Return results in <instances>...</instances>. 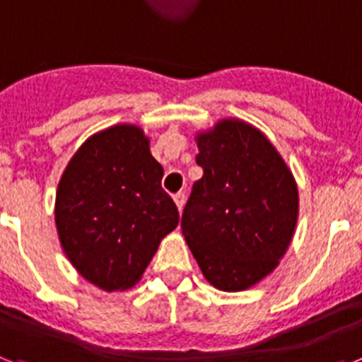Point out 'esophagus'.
Returning a JSON list of instances; mask_svg holds the SVG:
<instances>
[{"instance_id":"esophagus-1","label":"esophagus","mask_w":362,"mask_h":362,"mask_svg":"<svg viewBox=\"0 0 362 362\" xmlns=\"http://www.w3.org/2000/svg\"><path fill=\"white\" fill-rule=\"evenodd\" d=\"M175 204H176V208H178V211H182V208H184V204H186V193H184V191H180V193H176V195H175Z\"/></svg>"}]
</instances>
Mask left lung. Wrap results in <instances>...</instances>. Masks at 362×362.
Here are the masks:
<instances>
[{
	"instance_id": "left-lung-1",
	"label": "left lung",
	"mask_w": 362,
	"mask_h": 362,
	"mask_svg": "<svg viewBox=\"0 0 362 362\" xmlns=\"http://www.w3.org/2000/svg\"><path fill=\"white\" fill-rule=\"evenodd\" d=\"M182 233L209 284L248 289L278 267L293 239L298 189L272 144L252 124L224 119L199 134Z\"/></svg>"
}]
</instances>
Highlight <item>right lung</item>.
I'll return each mask as SVG.
<instances>
[{
    "instance_id": "1",
    "label": "right lung",
    "mask_w": 362,
    "mask_h": 362,
    "mask_svg": "<svg viewBox=\"0 0 362 362\" xmlns=\"http://www.w3.org/2000/svg\"><path fill=\"white\" fill-rule=\"evenodd\" d=\"M162 176L134 124L103 130L75 153L60 178L54 223L83 278L105 291L129 289L141 278L180 218Z\"/></svg>"
}]
</instances>
